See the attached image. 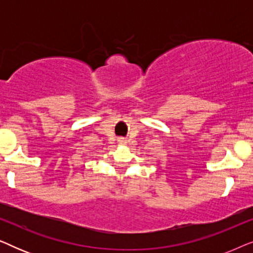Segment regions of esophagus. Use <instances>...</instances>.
<instances>
[{"instance_id": "34e87169", "label": "esophagus", "mask_w": 253, "mask_h": 253, "mask_svg": "<svg viewBox=\"0 0 253 253\" xmlns=\"http://www.w3.org/2000/svg\"><path fill=\"white\" fill-rule=\"evenodd\" d=\"M117 141H119V144H126V143L124 138H119V139H117Z\"/></svg>"}]
</instances>
